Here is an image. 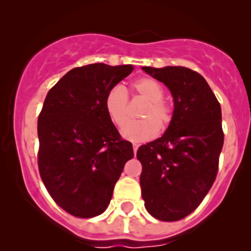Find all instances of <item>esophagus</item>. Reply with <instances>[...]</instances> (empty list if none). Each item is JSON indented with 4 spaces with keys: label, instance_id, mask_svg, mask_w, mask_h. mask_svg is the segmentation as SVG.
Listing matches in <instances>:
<instances>
[{
    "label": "esophagus",
    "instance_id": "esophagus-1",
    "mask_svg": "<svg viewBox=\"0 0 251 251\" xmlns=\"http://www.w3.org/2000/svg\"><path fill=\"white\" fill-rule=\"evenodd\" d=\"M133 151H135V154H136V151H137V149H138V144H136V143H133Z\"/></svg>",
    "mask_w": 251,
    "mask_h": 251
}]
</instances>
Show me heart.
Listing matches in <instances>:
<instances>
[{
    "mask_svg": "<svg viewBox=\"0 0 251 251\" xmlns=\"http://www.w3.org/2000/svg\"><path fill=\"white\" fill-rule=\"evenodd\" d=\"M131 91L136 97L146 102L140 113L141 121L131 123L123 130V136L131 142L151 140L158 133H164L174 121V107L164 100V87L151 77H141L131 83ZM104 109L107 115L119 128L128 119L127 95L121 87H113L105 95Z\"/></svg>",
    "mask_w": 251,
    "mask_h": 251,
    "instance_id": "obj_1",
    "label": "heart"
}]
</instances>
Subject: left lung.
<instances>
[{"label": "left lung", "instance_id": "8db88e82", "mask_svg": "<svg viewBox=\"0 0 251 251\" xmlns=\"http://www.w3.org/2000/svg\"><path fill=\"white\" fill-rule=\"evenodd\" d=\"M143 70L165 83L174 97V121L163 137L137 151L147 211L178 221L201 205L214 184L224 146L221 105L205 78L184 67Z\"/></svg>", "mask_w": 251, "mask_h": 251}]
</instances>
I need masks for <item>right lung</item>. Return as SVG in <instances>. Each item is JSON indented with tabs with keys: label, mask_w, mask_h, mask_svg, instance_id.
I'll return each mask as SVG.
<instances>
[{
	"label": "right lung",
	"mask_w": 251,
	"mask_h": 251,
	"mask_svg": "<svg viewBox=\"0 0 251 251\" xmlns=\"http://www.w3.org/2000/svg\"><path fill=\"white\" fill-rule=\"evenodd\" d=\"M132 65L74 68L48 91L37 120L40 176L63 210L81 219L107 209L126 161L133 158L104 109L107 92Z\"/></svg>",
	"instance_id": "add662e5"
}]
</instances>
